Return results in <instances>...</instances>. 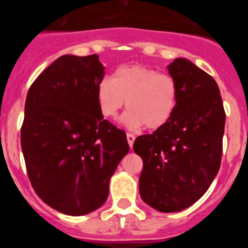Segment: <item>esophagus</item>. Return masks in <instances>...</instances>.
I'll use <instances>...</instances> for the list:
<instances>
[{"instance_id":"obj_1","label":"esophagus","mask_w":248,"mask_h":248,"mask_svg":"<svg viewBox=\"0 0 248 248\" xmlns=\"http://www.w3.org/2000/svg\"><path fill=\"white\" fill-rule=\"evenodd\" d=\"M134 140H136V137H134L133 134H131V133H127V141H128V144H129V147H132V146H133V142H134Z\"/></svg>"}]
</instances>
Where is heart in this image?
I'll use <instances>...</instances> for the list:
<instances>
[{
	"label": "heart",
	"instance_id": "heart-1",
	"mask_svg": "<svg viewBox=\"0 0 248 248\" xmlns=\"http://www.w3.org/2000/svg\"><path fill=\"white\" fill-rule=\"evenodd\" d=\"M177 99L179 87L170 74L141 64L119 67L112 80L104 78L97 86V103L102 115L115 119L127 106L129 110L122 122L131 129L166 126L176 110Z\"/></svg>",
	"mask_w": 248,
	"mask_h": 248
}]
</instances>
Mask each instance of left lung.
Segmentation results:
<instances>
[{
	"label": "left lung",
	"instance_id": "obj_1",
	"mask_svg": "<svg viewBox=\"0 0 248 248\" xmlns=\"http://www.w3.org/2000/svg\"><path fill=\"white\" fill-rule=\"evenodd\" d=\"M179 99L168 124L136 139L142 159L140 197L161 212H176L201 199L219 170L226 112L217 82L186 59L168 66Z\"/></svg>",
	"mask_w": 248,
	"mask_h": 248
}]
</instances>
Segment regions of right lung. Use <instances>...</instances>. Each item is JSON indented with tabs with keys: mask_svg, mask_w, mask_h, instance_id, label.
Wrapping results in <instances>:
<instances>
[{
	"mask_svg": "<svg viewBox=\"0 0 248 248\" xmlns=\"http://www.w3.org/2000/svg\"><path fill=\"white\" fill-rule=\"evenodd\" d=\"M104 74L98 55H63L27 93L21 126L27 175L37 196L62 214L81 216L101 207L129 151L126 133L98 108Z\"/></svg>",
	"mask_w": 248,
	"mask_h": 248,
	"instance_id": "obj_1",
	"label": "right lung"
}]
</instances>
